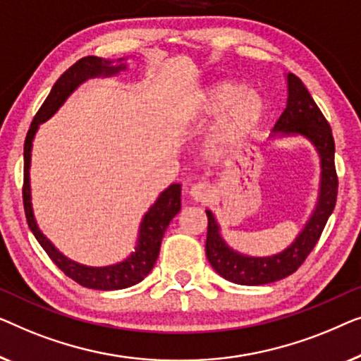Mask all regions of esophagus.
Listing matches in <instances>:
<instances>
[{
	"label": "esophagus",
	"mask_w": 361,
	"mask_h": 361,
	"mask_svg": "<svg viewBox=\"0 0 361 361\" xmlns=\"http://www.w3.org/2000/svg\"><path fill=\"white\" fill-rule=\"evenodd\" d=\"M190 196L195 202H207L212 197V188L207 183H196L191 186Z\"/></svg>",
	"instance_id": "obj_1"
}]
</instances>
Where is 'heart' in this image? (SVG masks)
Returning <instances> with one entry per match:
<instances>
[{"instance_id": "b5f03b06", "label": "heart", "mask_w": 361, "mask_h": 361, "mask_svg": "<svg viewBox=\"0 0 361 361\" xmlns=\"http://www.w3.org/2000/svg\"><path fill=\"white\" fill-rule=\"evenodd\" d=\"M201 109L207 118L227 111L211 140L217 150H226L245 140L257 128L265 113V101L255 90H245V86L233 81H222L206 90Z\"/></svg>"}]
</instances>
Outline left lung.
<instances>
[{"instance_id":"8db88e82","label":"left lung","mask_w":361,"mask_h":361,"mask_svg":"<svg viewBox=\"0 0 361 361\" xmlns=\"http://www.w3.org/2000/svg\"><path fill=\"white\" fill-rule=\"evenodd\" d=\"M288 101L280 119L273 128L271 139L301 135L316 149L321 160V183L316 207L302 231L284 250L268 257H252L233 250L222 238L216 217L207 209L206 255L211 267L222 278L245 286H258L293 275L316 245L319 237L332 214L337 201L338 180L335 173V144L332 129L324 118L316 101L296 75L288 73Z\"/></svg>"}]
</instances>
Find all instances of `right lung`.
Returning a JSON list of instances; mask_svg holds the SVG:
<instances>
[{
    "label": "right lung",
    "mask_w": 361,
    "mask_h": 361,
    "mask_svg": "<svg viewBox=\"0 0 361 361\" xmlns=\"http://www.w3.org/2000/svg\"><path fill=\"white\" fill-rule=\"evenodd\" d=\"M128 63L124 59L106 60L101 57L80 59L77 63L72 65L62 77H60L50 90L47 99L40 106L35 118L30 124V129L24 142V186H23V201L24 211H26V219L29 229L32 231L34 237L37 238L40 247L47 252L55 265L62 270L68 278L85 288L101 289V291H111V289H124L140 283L149 275L154 268L157 258L160 253L161 238L171 219L178 214L181 209V185L173 183L166 190L160 192L157 201L149 207L142 217L139 227V237H137L135 252H132L126 260L114 263L108 267H86L78 262L70 260L62 252H59L52 242L44 235L39 229L37 221H35L32 209V196H30V157H32V142L37 134L39 126L52 118L62 104L68 99V96L85 83L88 78L98 77H114L119 72H124Z\"/></svg>",
    "instance_id": "obj_1"
}]
</instances>
